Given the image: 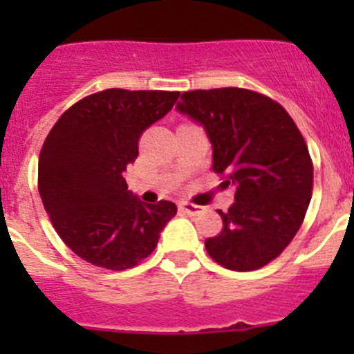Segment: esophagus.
<instances>
[{"mask_svg":"<svg viewBox=\"0 0 354 354\" xmlns=\"http://www.w3.org/2000/svg\"><path fill=\"white\" fill-rule=\"evenodd\" d=\"M180 209H183V211L186 212V214H189V216H196V214H200V212H202V207H200V205L187 204V202L180 204Z\"/></svg>","mask_w":354,"mask_h":354,"instance_id":"34e87169","label":"esophagus"}]
</instances>
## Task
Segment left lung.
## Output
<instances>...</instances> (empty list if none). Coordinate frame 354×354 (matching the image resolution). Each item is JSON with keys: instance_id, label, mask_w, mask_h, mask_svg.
I'll return each mask as SVG.
<instances>
[{"instance_id": "obj_1", "label": "left lung", "mask_w": 354, "mask_h": 354, "mask_svg": "<svg viewBox=\"0 0 354 354\" xmlns=\"http://www.w3.org/2000/svg\"><path fill=\"white\" fill-rule=\"evenodd\" d=\"M175 108L204 127L212 170L236 187L205 250L227 270H259L292 241L310 204L314 168L301 133L278 102L245 88L184 92Z\"/></svg>"}]
</instances>
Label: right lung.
Returning <instances> with one entry per match:
<instances>
[{
  "label": "right lung",
  "mask_w": 354,
  "mask_h": 354,
  "mask_svg": "<svg viewBox=\"0 0 354 354\" xmlns=\"http://www.w3.org/2000/svg\"><path fill=\"white\" fill-rule=\"evenodd\" d=\"M179 92L109 88L68 108L39 156V193L51 223L77 257L122 271L149 257L177 212L174 202L145 204L124 174L138 158L140 134L161 120Z\"/></svg>",
  "instance_id": "1"
}]
</instances>
